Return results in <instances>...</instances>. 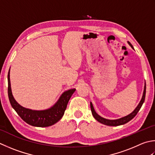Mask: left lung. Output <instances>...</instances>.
<instances>
[{
    "mask_svg": "<svg viewBox=\"0 0 155 155\" xmlns=\"http://www.w3.org/2000/svg\"><path fill=\"white\" fill-rule=\"evenodd\" d=\"M128 44L131 46L132 49H134V47L132 46V45L130 44V42L128 41ZM145 95H146V83H144V91L143 94H142V99L140 100V103H139L138 105H137V107L135 108V110L133 111L132 113H130V114L127 115V116L122 117L121 118H119V119H116V120H108V119H105L104 117H102L101 116H100L99 114L96 113V111L95 110V109L93 107V105L92 104V103H90L91 105V112L93 114V116L96 120H97L99 122L101 123L104 125L106 126H120V125H123V124H125L127 122H128L129 121L132 120L134 118L136 114H137L139 110H140V108L142 107V104L144 102L145 100Z\"/></svg>",
    "mask_w": 155,
    "mask_h": 155,
    "instance_id": "1",
    "label": "left lung"
}]
</instances>
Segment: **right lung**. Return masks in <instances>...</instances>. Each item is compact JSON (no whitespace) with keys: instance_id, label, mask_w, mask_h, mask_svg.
Wrapping results in <instances>:
<instances>
[{"instance_id":"1","label":"right lung","mask_w":155,"mask_h":155,"mask_svg":"<svg viewBox=\"0 0 155 155\" xmlns=\"http://www.w3.org/2000/svg\"><path fill=\"white\" fill-rule=\"evenodd\" d=\"M75 91V89L66 91L60 95L55 104L46 110H31L21 106L15 99L11 91L10 69L8 72V95L12 107L17 112L21 119L33 126L48 127L58 122L64 116L69 100Z\"/></svg>"}]
</instances>
